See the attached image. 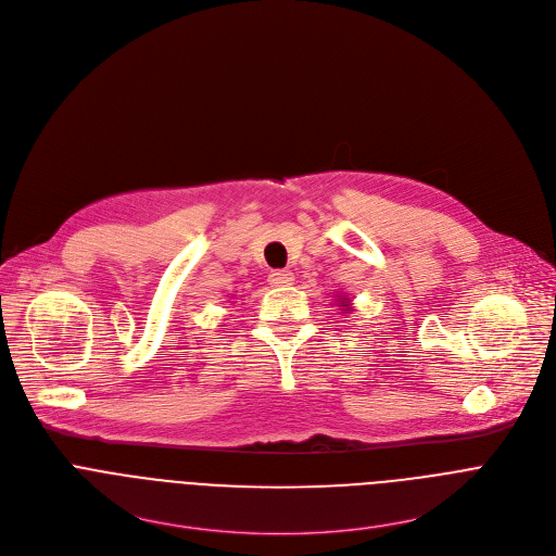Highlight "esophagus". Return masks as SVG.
<instances>
[{
	"instance_id": "1",
	"label": "esophagus",
	"mask_w": 556,
	"mask_h": 556,
	"mask_svg": "<svg viewBox=\"0 0 556 556\" xmlns=\"http://www.w3.org/2000/svg\"><path fill=\"white\" fill-rule=\"evenodd\" d=\"M268 281L273 286H277V288H283V286H290L294 281V275L290 270H286V268H279V270H273L268 275Z\"/></svg>"
}]
</instances>
